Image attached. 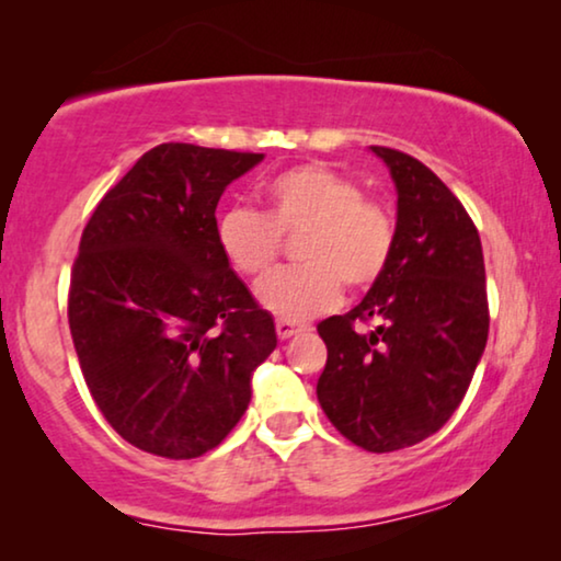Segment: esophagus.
<instances>
[{
	"label": "esophagus",
	"instance_id": "esophagus-1",
	"mask_svg": "<svg viewBox=\"0 0 561 561\" xmlns=\"http://www.w3.org/2000/svg\"><path fill=\"white\" fill-rule=\"evenodd\" d=\"M275 332H278L280 340H290V336L304 332V327L294 324V321H275Z\"/></svg>",
	"mask_w": 561,
	"mask_h": 561
}]
</instances>
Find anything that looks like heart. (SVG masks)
Returning a JSON list of instances; mask_svg holds the SVG:
<instances>
[{
	"label": "heart",
	"instance_id": "heart-1",
	"mask_svg": "<svg viewBox=\"0 0 561 561\" xmlns=\"http://www.w3.org/2000/svg\"><path fill=\"white\" fill-rule=\"evenodd\" d=\"M296 237L304 265L260 283L257 304L280 321H306L332 309L342 283L370 288L390 263L396 225L390 211L350 175L311 163L275 173L260 188V211L227 209L214 240L237 275L263 280L280 255V234Z\"/></svg>",
	"mask_w": 561,
	"mask_h": 561
}]
</instances>
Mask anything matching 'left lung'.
I'll return each mask as SVG.
<instances>
[{
    "mask_svg": "<svg viewBox=\"0 0 561 561\" xmlns=\"http://www.w3.org/2000/svg\"><path fill=\"white\" fill-rule=\"evenodd\" d=\"M370 150L396 183L393 255L355 309L317 327L327 344L317 398L336 432L380 455L447 424L485 352L490 317L480 234L459 198L421 160Z\"/></svg>",
    "mask_w": 561,
    "mask_h": 561,
    "instance_id": "obj_1",
    "label": "left lung"
}]
</instances>
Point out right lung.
<instances>
[{
  "instance_id": "add662e5",
  "label": "right lung",
  "mask_w": 561,
  "mask_h": 561,
  "mask_svg": "<svg viewBox=\"0 0 561 561\" xmlns=\"http://www.w3.org/2000/svg\"><path fill=\"white\" fill-rule=\"evenodd\" d=\"M263 152L163 142L91 214L68 324L83 380L114 432L168 459L202 457L248 411L278 344L214 240L225 188Z\"/></svg>"
}]
</instances>
